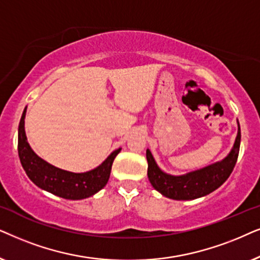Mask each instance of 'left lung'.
I'll return each mask as SVG.
<instances>
[{"instance_id":"left-lung-1","label":"left lung","mask_w":260,"mask_h":260,"mask_svg":"<svg viewBox=\"0 0 260 260\" xmlns=\"http://www.w3.org/2000/svg\"><path fill=\"white\" fill-rule=\"evenodd\" d=\"M240 126L238 122V134L235 138L233 148L221 161L189 172L182 176H172L165 174L159 169L151 151H146L148 162L147 176L152 186L161 193L162 196L172 200L186 201L195 200L206 196L220 188L233 171L235 162L238 160L239 148H240Z\"/></svg>"}]
</instances>
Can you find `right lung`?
Wrapping results in <instances>:
<instances>
[{"label":"right lung","instance_id":"1","mask_svg":"<svg viewBox=\"0 0 260 260\" xmlns=\"http://www.w3.org/2000/svg\"><path fill=\"white\" fill-rule=\"evenodd\" d=\"M25 116L26 109L23 110L19 123L17 151L23 170L34 184L67 200L86 199L105 188L109 179L114 159L119 154L121 148L112 152L108 158L94 170L82 174L61 170L45 161L30 148L25 132Z\"/></svg>","mask_w":260,"mask_h":260}]
</instances>
